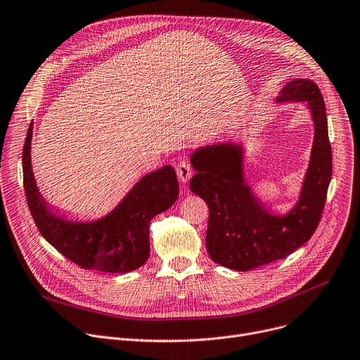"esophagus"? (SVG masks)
Instances as JSON below:
<instances>
[{"mask_svg": "<svg viewBox=\"0 0 360 360\" xmlns=\"http://www.w3.org/2000/svg\"><path fill=\"white\" fill-rule=\"evenodd\" d=\"M193 172H191V165L187 162V161H181L179 165H177V176L180 179L181 183H187L191 177Z\"/></svg>", "mask_w": 360, "mask_h": 360, "instance_id": "obj_1", "label": "esophagus"}]
</instances>
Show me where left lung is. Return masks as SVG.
<instances>
[{
	"mask_svg": "<svg viewBox=\"0 0 360 360\" xmlns=\"http://www.w3.org/2000/svg\"><path fill=\"white\" fill-rule=\"evenodd\" d=\"M276 102L307 103L314 122L309 170L298 202L287 214H272L246 184L240 144L206 146L190 158L198 172L190 190L209 206L207 252L216 264L231 269L250 271L288 257L313 236L324 209L331 146L320 89L313 80L297 77L281 89Z\"/></svg>",
	"mask_w": 360,
	"mask_h": 360,
	"instance_id": "1",
	"label": "left lung"
}]
</instances>
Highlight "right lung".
Returning a JSON list of instances; mask_svg holds the SVG:
<instances>
[{"label": "right lung", "instance_id": "add662e5", "mask_svg": "<svg viewBox=\"0 0 360 360\" xmlns=\"http://www.w3.org/2000/svg\"><path fill=\"white\" fill-rule=\"evenodd\" d=\"M33 122L22 148L25 199L41 236L69 261L84 269L125 274L146 264L150 255V222L170 209L179 198V181L172 165L146 174L122 202L95 222H73L58 216L40 195L32 169Z\"/></svg>", "mask_w": 360, "mask_h": 360}]
</instances>
